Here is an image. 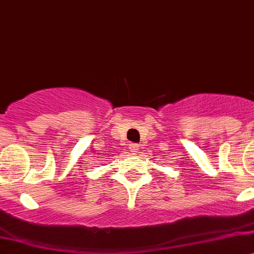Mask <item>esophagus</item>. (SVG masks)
Listing matches in <instances>:
<instances>
[{
	"label": "esophagus",
	"mask_w": 254,
	"mask_h": 254,
	"mask_svg": "<svg viewBox=\"0 0 254 254\" xmlns=\"http://www.w3.org/2000/svg\"><path fill=\"white\" fill-rule=\"evenodd\" d=\"M138 144L137 143H131L129 144V149H131V152H133V154H137L138 153Z\"/></svg>",
	"instance_id": "1"
}]
</instances>
